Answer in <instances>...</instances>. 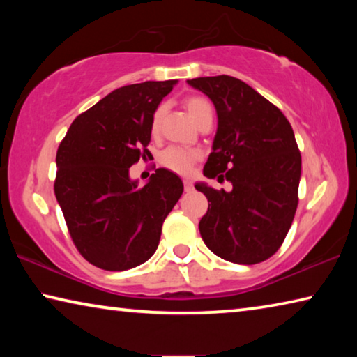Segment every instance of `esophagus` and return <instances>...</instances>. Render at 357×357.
<instances>
[{"mask_svg": "<svg viewBox=\"0 0 357 357\" xmlns=\"http://www.w3.org/2000/svg\"><path fill=\"white\" fill-rule=\"evenodd\" d=\"M184 190H185V192H192V190H193L192 181H189V179H184Z\"/></svg>", "mask_w": 357, "mask_h": 357, "instance_id": "obj_1", "label": "esophagus"}]
</instances>
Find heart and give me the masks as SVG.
<instances>
[{
    "mask_svg": "<svg viewBox=\"0 0 357 357\" xmlns=\"http://www.w3.org/2000/svg\"><path fill=\"white\" fill-rule=\"evenodd\" d=\"M185 107L197 124L200 123L203 118L213 116V107H211L209 100L200 98V96H192V98L187 99ZM162 114H164V107L160 105L153 114V123H151V129H153V132L159 129ZM198 157H200V154L193 149H185L181 146H168L160 153L159 162L165 168H168V170L179 174H185L190 172L192 165L198 160Z\"/></svg>",
    "mask_w": 357,
    "mask_h": 357,
    "instance_id": "b5f03b06",
    "label": "heart"
}]
</instances>
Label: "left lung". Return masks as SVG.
Returning <instances> with one entry per match:
<instances>
[{"label":"left lung","mask_w":357,"mask_h":357,"mask_svg":"<svg viewBox=\"0 0 357 357\" xmlns=\"http://www.w3.org/2000/svg\"><path fill=\"white\" fill-rule=\"evenodd\" d=\"M215 107L217 132L203 174L233 184L231 192L197 184L209 202L200 234L217 257L261 263L280 249L298 208L301 153L279 108L239 78L187 80Z\"/></svg>","instance_id":"1"}]
</instances>
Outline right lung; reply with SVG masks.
Listing matches in <instances>:
<instances>
[{
    "label": "right lung",
    "mask_w": 357,
    "mask_h": 357,
    "mask_svg": "<svg viewBox=\"0 0 357 357\" xmlns=\"http://www.w3.org/2000/svg\"><path fill=\"white\" fill-rule=\"evenodd\" d=\"M176 80L128 84L74 119L56 153L55 195L77 250L105 271L153 257L162 223L183 195V181L157 168L148 184L129 168L149 154L151 123Z\"/></svg>",
    "instance_id": "right-lung-1"
}]
</instances>
